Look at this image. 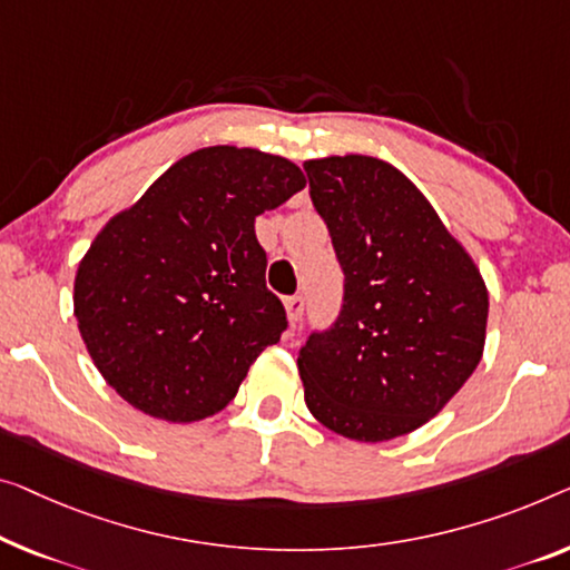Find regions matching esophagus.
I'll return each mask as SVG.
<instances>
[{
	"mask_svg": "<svg viewBox=\"0 0 570 570\" xmlns=\"http://www.w3.org/2000/svg\"><path fill=\"white\" fill-rule=\"evenodd\" d=\"M286 314H288V322L296 325V322H302V314H304V296H288L286 299Z\"/></svg>",
	"mask_w": 570,
	"mask_h": 570,
	"instance_id": "esophagus-1",
	"label": "esophagus"
}]
</instances>
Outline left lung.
<instances>
[{"label": "left lung", "instance_id": "1", "mask_svg": "<svg viewBox=\"0 0 570 570\" xmlns=\"http://www.w3.org/2000/svg\"><path fill=\"white\" fill-rule=\"evenodd\" d=\"M345 274L343 307L299 351L304 402L337 435L381 443L422 428L475 371L487 284L402 171L371 156L304 164Z\"/></svg>", "mask_w": 570, "mask_h": 570}]
</instances>
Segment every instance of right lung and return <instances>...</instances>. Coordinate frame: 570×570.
<instances>
[{
  "instance_id": "right-lung-1",
  "label": "right lung",
  "mask_w": 570,
  "mask_h": 570,
  "mask_svg": "<svg viewBox=\"0 0 570 570\" xmlns=\"http://www.w3.org/2000/svg\"><path fill=\"white\" fill-rule=\"evenodd\" d=\"M304 184L282 156L202 148L101 227L76 271L73 314L91 361L127 404L197 422L233 402L288 325L266 286L256 217Z\"/></svg>"
}]
</instances>
